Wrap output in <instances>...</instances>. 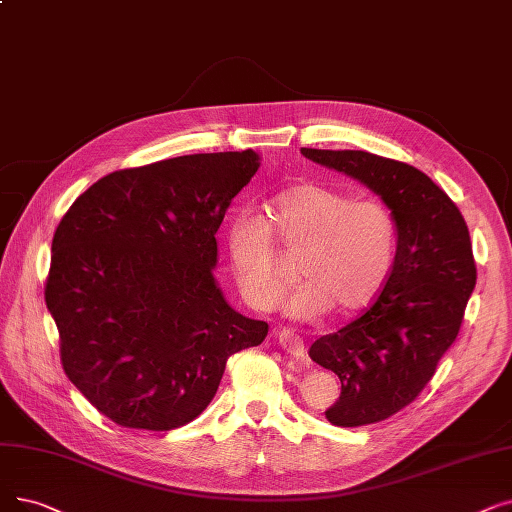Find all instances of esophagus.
I'll return each instance as SVG.
<instances>
[{
	"mask_svg": "<svg viewBox=\"0 0 512 512\" xmlns=\"http://www.w3.org/2000/svg\"><path fill=\"white\" fill-rule=\"evenodd\" d=\"M278 341H280L282 349H284L286 353H291L293 358H305V353H307L305 341H303V337L297 335L295 330L282 328V330L278 332Z\"/></svg>",
	"mask_w": 512,
	"mask_h": 512,
	"instance_id": "esophagus-1",
	"label": "esophagus"
}]
</instances>
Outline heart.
<instances>
[{"mask_svg": "<svg viewBox=\"0 0 512 512\" xmlns=\"http://www.w3.org/2000/svg\"><path fill=\"white\" fill-rule=\"evenodd\" d=\"M276 232L284 249L297 253L307 278L288 301L301 320H316L337 305L339 311L370 305L385 288L397 257L399 228L381 198H353L320 184H299L272 201ZM228 253L242 297L261 311L276 309L293 282L282 268L272 228L240 211L228 228Z\"/></svg>", "mask_w": 512, "mask_h": 512, "instance_id": "obj_1", "label": "heart"}]
</instances>
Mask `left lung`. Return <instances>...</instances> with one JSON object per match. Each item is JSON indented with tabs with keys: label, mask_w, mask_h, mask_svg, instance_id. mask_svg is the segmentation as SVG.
<instances>
[{
	"label": "left lung",
	"mask_w": 512,
	"mask_h": 512,
	"mask_svg": "<svg viewBox=\"0 0 512 512\" xmlns=\"http://www.w3.org/2000/svg\"><path fill=\"white\" fill-rule=\"evenodd\" d=\"M301 152L366 184L397 219V257L379 297L309 347V358L341 379L326 418L372 425L414 402L458 337L477 280L469 228L452 198L408 163L366 150Z\"/></svg>",
	"instance_id": "left-lung-1"
}]
</instances>
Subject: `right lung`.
I'll use <instances>...</instances> for the list:
<instances>
[{
	"mask_svg": "<svg viewBox=\"0 0 512 512\" xmlns=\"http://www.w3.org/2000/svg\"><path fill=\"white\" fill-rule=\"evenodd\" d=\"M257 169L253 150L119 169L60 219L46 278L60 362L117 425H188L209 406L230 355L268 335V322L226 303L213 276L215 234Z\"/></svg>",
	"mask_w": 512,
	"mask_h": 512,
	"instance_id": "add662e5",
	"label": "right lung"
}]
</instances>
